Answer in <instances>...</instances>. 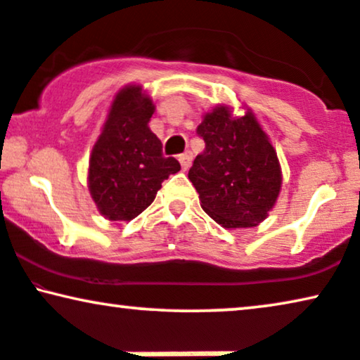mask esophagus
Listing matches in <instances>:
<instances>
[{"instance_id": "34e87169", "label": "esophagus", "mask_w": 360, "mask_h": 360, "mask_svg": "<svg viewBox=\"0 0 360 360\" xmlns=\"http://www.w3.org/2000/svg\"><path fill=\"white\" fill-rule=\"evenodd\" d=\"M179 162H180L181 169L186 170L190 167V163H191V153L190 152L181 153V155H179Z\"/></svg>"}]
</instances>
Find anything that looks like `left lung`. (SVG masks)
<instances>
[{
  "label": "left lung",
  "instance_id": "8db88e82",
  "mask_svg": "<svg viewBox=\"0 0 360 360\" xmlns=\"http://www.w3.org/2000/svg\"><path fill=\"white\" fill-rule=\"evenodd\" d=\"M197 134L205 150L188 179L205 213L225 228L256 226L276 203L283 176L276 150L255 114L248 109L233 117L230 107L218 105L203 115Z\"/></svg>",
  "mask_w": 360,
  "mask_h": 360
}]
</instances>
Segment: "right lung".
<instances>
[{
	"mask_svg": "<svg viewBox=\"0 0 360 360\" xmlns=\"http://www.w3.org/2000/svg\"><path fill=\"white\" fill-rule=\"evenodd\" d=\"M153 110L142 86L120 89L92 147L89 191L107 220H134L155 200L162 181L180 170L179 160L163 157L162 142L148 129Z\"/></svg>",
	"mask_w": 360,
	"mask_h": 360,
	"instance_id": "1",
	"label": "right lung"
}]
</instances>
